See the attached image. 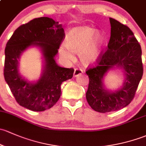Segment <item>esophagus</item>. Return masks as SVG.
Wrapping results in <instances>:
<instances>
[{"label":"esophagus","mask_w":146,"mask_h":146,"mask_svg":"<svg viewBox=\"0 0 146 146\" xmlns=\"http://www.w3.org/2000/svg\"><path fill=\"white\" fill-rule=\"evenodd\" d=\"M84 72L83 70L81 68H76L74 70V76H79V75L82 74V73Z\"/></svg>","instance_id":"obj_1"}]
</instances>
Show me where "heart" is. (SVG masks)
<instances>
[{"label":"heart","mask_w":146,"mask_h":146,"mask_svg":"<svg viewBox=\"0 0 146 146\" xmlns=\"http://www.w3.org/2000/svg\"><path fill=\"white\" fill-rule=\"evenodd\" d=\"M105 38L103 31H95L89 27L74 28L66 36L65 46L60 48V53L67 60L73 59L70 51L79 54L81 62L90 65L98 60Z\"/></svg>","instance_id":"obj_1"}]
</instances>
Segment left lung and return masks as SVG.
<instances>
[{
  "instance_id": "1",
  "label": "left lung",
  "mask_w": 146,
  "mask_h": 146,
  "mask_svg": "<svg viewBox=\"0 0 146 146\" xmlns=\"http://www.w3.org/2000/svg\"><path fill=\"white\" fill-rule=\"evenodd\" d=\"M111 36L108 48L100 54L95 67L86 71L89 78L86 94L87 102L102 113L117 111L127 106L134 98L143 73L142 51L139 43L127 25L110 18ZM123 68L125 74L123 86L115 92L106 90L103 76L111 68Z\"/></svg>"
}]
</instances>
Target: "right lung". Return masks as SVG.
Instances as JSON below:
<instances>
[{
  "instance_id": "obj_1",
  "label": "right lung",
  "mask_w": 146,
  "mask_h": 146,
  "mask_svg": "<svg viewBox=\"0 0 146 146\" xmlns=\"http://www.w3.org/2000/svg\"><path fill=\"white\" fill-rule=\"evenodd\" d=\"M62 25L47 17L35 18L21 25L13 33L5 49L4 77L19 106L41 112L50 109L61 96V84L72 79L73 68L61 67L55 62L60 44L64 38ZM42 48L45 59L44 72L36 83H30L18 73L19 57L27 47Z\"/></svg>"
}]
</instances>
